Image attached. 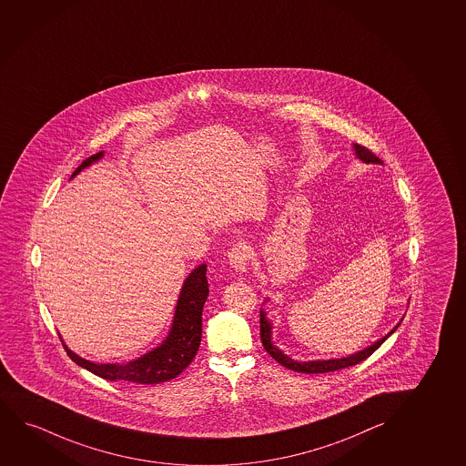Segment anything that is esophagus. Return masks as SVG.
Wrapping results in <instances>:
<instances>
[{"mask_svg":"<svg viewBox=\"0 0 466 466\" xmlns=\"http://www.w3.org/2000/svg\"><path fill=\"white\" fill-rule=\"evenodd\" d=\"M228 261L236 271L246 272L250 261V248L246 244H235L228 252Z\"/></svg>","mask_w":466,"mask_h":466,"instance_id":"obj_1","label":"esophagus"}]
</instances>
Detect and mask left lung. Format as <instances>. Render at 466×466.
<instances>
[{
    "mask_svg": "<svg viewBox=\"0 0 466 466\" xmlns=\"http://www.w3.org/2000/svg\"><path fill=\"white\" fill-rule=\"evenodd\" d=\"M354 149H356V156H358L362 162H366V164H383L381 159L377 157L375 153H371L369 147H362V145L356 143ZM397 328H399V324L395 326V329H397ZM395 329L390 330L388 336L380 339V340L373 343L371 347L362 350L360 353L351 354V356H348V358H342V360L296 362V360H289V356H285L279 348L272 345L271 323L266 319V313L263 312V310L259 312V337H261V343H263L266 351L269 353V356H272V360H278L280 366L289 369V370L298 371V373H328V371L342 370V369H347V367L356 366V364H360L362 360H366L370 354L375 353L378 348L383 345L384 340H386Z\"/></svg>",
    "mask_w": 466,
    "mask_h": 466,
    "instance_id": "obj_1",
    "label": "left lung"
}]
</instances>
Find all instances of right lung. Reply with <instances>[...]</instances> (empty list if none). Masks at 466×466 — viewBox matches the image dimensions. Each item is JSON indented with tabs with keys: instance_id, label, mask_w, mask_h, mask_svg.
<instances>
[{
	"instance_id": "obj_1",
	"label": "right lung",
	"mask_w": 466,
	"mask_h": 466,
	"mask_svg": "<svg viewBox=\"0 0 466 466\" xmlns=\"http://www.w3.org/2000/svg\"><path fill=\"white\" fill-rule=\"evenodd\" d=\"M104 153L93 154L82 162V166L72 173L76 177L78 171L100 159ZM208 287L207 265H200L186 279L181 295L177 299V313L173 319L170 336L166 342L126 366L118 364H95L78 358L66 347V353L77 366L86 369L97 377L110 381H130L137 384L166 383L177 377L187 369L194 360L201 342V313L207 300Z\"/></svg>"
}]
</instances>
